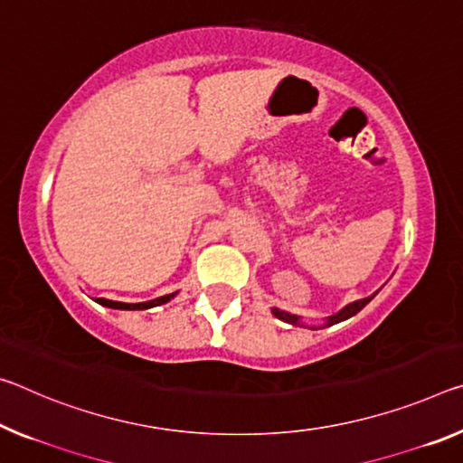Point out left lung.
Here are the masks:
<instances>
[{"label": "left lung", "mask_w": 463, "mask_h": 463, "mask_svg": "<svg viewBox=\"0 0 463 463\" xmlns=\"http://www.w3.org/2000/svg\"><path fill=\"white\" fill-rule=\"evenodd\" d=\"M379 292V290H377ZM375 292V295H377ZM375 295H371V297H366V298H361V300H354V303H350V305H346L344 307V309H340L337 311L335 315H329V317H326V324L324 326H319V327H329V326H334V324H340V321H346V319H350V317H354V315L363 309V307H366L371 303L373 298H375ZM271 315H274V317H278V319H282V321H286V324H292V326H305L303 321H300V317L298 315H292V313H288V311H282V309H278V307H271ZM307 327V326H305ZM311 329H319V327H315V326H309Z\"/></svg>", "instance_id": "1"}]
</instances>
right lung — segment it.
Returning a JSON list of instances; mask_svg holds the SVG:
<instances>
[{"instance_id": "obj_1", "label": "right lung", "mask_w": 463, "mask_h": 463, "mask_svg": "<svg viewBox=\"0 0 463 463\" xmlns=\"http://www.w3.org/2000/svg\"><path fill=\"white\" fill-rule=\"evenodd\" d=\"M177 297V292H171V295H165V297H158V298H152V300H146V303H119V300H109V298H94L99 305L102 307H109V309H121V311H144V309H152V307H158V305H165L168 300Z\"/></svg>"}]
</instances>
